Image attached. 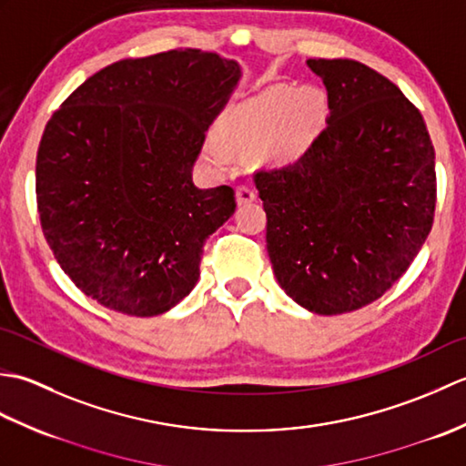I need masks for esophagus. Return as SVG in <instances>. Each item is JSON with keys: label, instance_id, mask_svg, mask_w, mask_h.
<instances>
[{"label": "esophagus", "instance_id": "obj_1", "mask_svg": "<svg viewBox=\"0 0 466 466\" xmlns=\"http://www.w3.org/2000/svg\"><path fill=\"white\" fill-rule=\"evenodd\" d=\"M254 200H256V192L252 190L250 186L242 184V186L236 187V202H238L240 206H242V204H250V202H254Z\"/></svg>", "mask_w": 466, "mask_h": 466}]
</instances>
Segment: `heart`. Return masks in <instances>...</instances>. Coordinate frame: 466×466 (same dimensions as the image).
<instances>
[{"mask_svg": "<svg viewBox=\"0 0 466 466\" xmlns=\"http://www.w3.org/2000/svg\"><path fill=\"white\" fill-rule=\"evenodd\" d=\"M329 102L320 87L276 86L234 106L222 122V137L238 150H254L266 164H292L324 130ZM210 156L224 162V150L210 146Z\"/></svg>", "mask_w": 466, "mask_h": 466, "instance_id": "1", "label": "heart"}]
</instances>
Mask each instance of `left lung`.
I'll list each match as a JSON object with an SVG mask.
<instances>
[{"instance_id": "8db88e82", "label": "left lung", "mask_w": 466, "mask_h": 466, "mask_svg": "<svg viewBox=\"0 0 466 466\" xmlns=\"http://www.w3.org/2000/svg\"><path fill=\"white\" fill-rule=\"evenodd\" d=\"M329 120L289 166L260 170L266 248L282 290L322 316L359 310L409 270L432 228L434 147L420 112L354 59H306Z\"/></svg>"}]
</instances>
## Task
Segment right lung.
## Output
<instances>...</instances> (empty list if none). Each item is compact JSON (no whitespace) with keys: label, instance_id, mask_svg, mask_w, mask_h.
Listing matches in <instances>:
<instances>
[{"label":"right lung","instance_id":"add662e5","mask_svg":"<svg viewBox=\"0 0 466 466\" xmlns=\"http://www.w3.org/2000/svg\"><path fill=\"white\" fill-rule=\"evenodd\" d=\"M202 49L120 59L69 94L46 124L37 212L57 264L86 296L157 316L200 279L204 242L236 210L230 186L200 190L192 166L240 80Z\"/></svg>","mask_w":466,"mask_h":466}]
</instances>
